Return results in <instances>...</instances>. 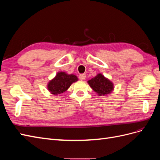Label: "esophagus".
Returning <instances> with one entry per match:
<instances>
[{
  "label": "esophagus",
  "mask_w": 160,
  "mask_h": 160,
  "mask_svg": "<svg viewBox=\"0 0 160 160\" xmlns=\"http://www.w3.org/2000/svg\"><path fill=\"white\" fill-rule=\"evenodd\" d=\"M86 78V75L85 74H81L79 75V79L81 80H84Z\"/></svg>",
  "instance_id": "34e87169"
}]
</instances>
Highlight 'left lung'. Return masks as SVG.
<instances>
[{
    "instance_id": "1",
    "label": "left lung",
    "mask_w": 160,
    "mask_h": 160,
    "mask_svg": "<svg viewBox=\"0 0 160 160\" xmlns=\"http://www.w3.org/2000/svg\"><path fill=\"white\" fill-rule=\"evenodd\" d=\"M88 84L98 96H105L114 89L113 83L102 74L99 73L88 81Z\"/></svg>"
}]
</instances>
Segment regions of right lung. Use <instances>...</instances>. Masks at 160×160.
<instances>
[{"mask_svg": "<svg viewBox=\"0 0 160 160\" xmlns=\"http://www.w3.org/2000/svg\"><path fill=\"white\" fill-rule=\"evenodd\" d=\"M78 81L75 75L67 74L65 72H58L56 76L49 81L47 89L52 95H59L64 93L69 88L72 83Z\"/></svg>", "mask_w": 160, "mask_h": 160, "instance_id": "obj_1", "label": "right lung"}]
</instances>
